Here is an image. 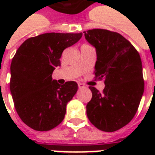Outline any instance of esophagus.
<instances>
[{
    "instance_id": "34e87169",
    "label": "esophagus",
    "mask_w": 155,
    "mask_h": 155,
    "mask_svg": "<svg viewBox=\"0 0 155 155\" xmlns=\"http://www.w3.org/2000/svg\"><path fill=\"white\" fill-rule=\"evenodd\" d=\"M78 87H79V89H82V88H84V84H82V83H78Z\"/></svg>"
}]
</instances>
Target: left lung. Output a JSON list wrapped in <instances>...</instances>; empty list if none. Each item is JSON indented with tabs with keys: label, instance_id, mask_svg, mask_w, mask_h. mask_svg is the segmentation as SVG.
<instances>
[{
	"label": "left lung",
	"instance_id": "8db88e82",
	"mask_svg": "<svg viewBox=\"0 0 155 155\" xmlns=\"http://www.w3.org/2000/svg\"><path fill=\"white\" fill-rule=\"evenodd\" d=\"M84 33L96 51L95 77L104 79L105 84L103 92L90 87L88 119L99 130L114 132L130 123L140 105L144 85L141 59L130 41L117 32L93 29Z\"/></svg>",
	"mask_w": 155,
	"mask_h": 155
}]
</instances>
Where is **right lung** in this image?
<instances>
[{
	"label": "right lung",
	"instance_id": "right-lung-1",
	"mask_svg": "<svg viewBox=\"0 0 155 155\" xmlns=\"http://www.w3.org/2000/svg\"><path fill=\"white\" fill-rule=\"evenodd\" d=\"M81 37L82 33H45L27 39L16 51L11 64L10 90L21 120L33 130L48 131L64 120L78 84L67 81L61 85L51 75L61 66L63 51Z\"/></svg>",
	"mask_w": 155,
	"mask_h": 155
}]
</instances>
